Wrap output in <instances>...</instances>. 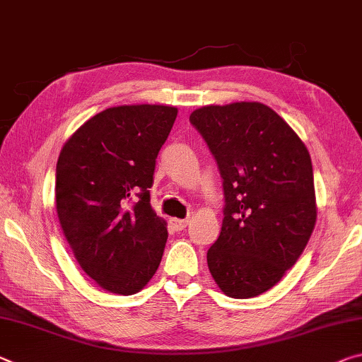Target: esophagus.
Returning <instances> with one entry per match:
<instances>
[{"instance_id": "obj_1", "label": "esophagus", "mask_w": 362, "mask_h": 362, "mask_svg": "<svg viewBox=\"0 0 362 362\" xmlns=\"http://www.w3.org/2000/svg\"><path fill=\"white\" fill-rule=\"evenodd\" d=\"M170 223L175 230H183L188 226V219H175L174 217V219H170Z\"/></svg>"}]
</instances>
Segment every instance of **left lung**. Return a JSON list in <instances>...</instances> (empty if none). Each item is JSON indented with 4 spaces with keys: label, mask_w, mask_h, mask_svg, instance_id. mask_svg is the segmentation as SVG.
<instances>
[{
    "label": "left lung",
    "mask_w": 362,
    "mask_h": 362,
    "mask_svg": "<svg viewBox=\"0 0 362 362\" xmlns=\"http://www.w3.org/2000/svg\"><path fill=\"white\" fill-rule=\"evenodd\" d=\"M190 122L214 154L226 197L209 272L227 296L255 298L282 280L311 238V156L296 132L257 101L203 106Z\"/></svg>",
    "instance_id": "obj_1"
}]
</instances>
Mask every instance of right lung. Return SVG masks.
Here are the masks:
<instances>
[{
  "label": "right lung",
  "mask_w": 362,
  "mask_h": 362,
  "mask_svg": "<svg viewBox=\"0 0 362 362\" xmlns=\"http://www.w3.org/2000/svg\"><path fill=\"white\" fill-rule=\"evenodd\" d=\"M177 107H107L74 132L56 165V211L83 272L101 288L134 295L158 271L168 222L150 204L156 158Z\"/></svg>",
  "instance_id": "right-lung-1"
}]
</instances>
